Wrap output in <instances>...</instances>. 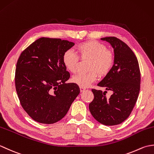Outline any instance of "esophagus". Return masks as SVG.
<instances>
[{
    "label": "esophagus",
    "instance_id": "obj_1",
    "mask_svg": "<svg viewBox=\"0 0 154 154\" xmlns=\"http://www.w3.org/2000/svg\"><path fill=\"white\" fill-rule=\"evenodd\" d=\"M86 89L85 87H80V91L81 92H83V91Z\"/></svg>",
    "mask_w": 154,
    "mask_h": 154
}]
</instances>
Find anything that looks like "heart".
<instances>
[{
	"instance_id": "obj_1",
	"label": "heart",
	"mask_w": 154,
	"mask_h": 154,
	"mask_svg": "<svg viewBox=\"0 0 154 154\" xmlns=\"http://www.w3.org/2000/svg\"><path fill=\"white\" fill-rule=\"evenodd\" d=\"M78 55L72 50L65 51L62 61L67 70L75 73L77 70L79 59L89 60L87 65L88 73H80L72 78V81L80 87H87L99 76H105L112 69L114 57L112 51L107 50L105 45L97 41H87L79 44L76 48Z\"/></svg>"
}]
</instances>
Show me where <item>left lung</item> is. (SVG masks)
<instances>
[{
    "label": "left lung",
    "instance_id": "8db88e82",
    "mask_svg": "<svg viewBox=\"0 0 154 154\" xmlns=\"http://www.w3.org/2000/svg\"><path fill=\"white\" fill-rule=\"evenodd\" d=\"M114 49V65L105 77L98 83L99 87L112 91L106 99V93L92 89L94 99L89 110L98 122L106 126L117 125L131 114L138 99L140 89V71L138 61L128 45L116 37H106Z\"/></svg>",
    "mask_w": 154,
    "mask_h": 154
}]
</instances>
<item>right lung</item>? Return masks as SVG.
I'll use <instances>...</instances> for the list:
<instances>
[{
	"label": "right lung",
	"mask_w": 154,
	"mask_h": 154,
	"mask_svg": "<svg viewBox=\"0 0 154 154\" xmlns=\"http://www.w3.org/2000/svg\"><path fill=\"white\" fill-rule=\"evenodd\" d=\"M74 45L60 38H40L20 55L16 90L23 109L38 122L61 120L80 93L77 84L65 83L70 74L62 61L64 52Z\"/></svg>",
	"instance_id": "right-lung-1"
}]
</instances>
